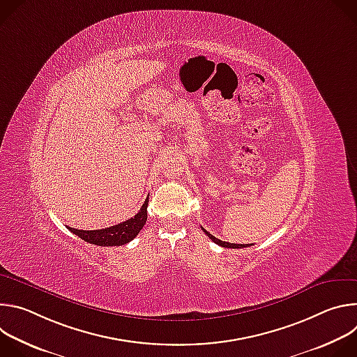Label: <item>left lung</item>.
Here are the masks:
<instances>
[{
    "instance_id": "left-lung-1",
    "label": "left lung",
    "mask_w": 357,
    "mask_h": 357,
    "mask_svg": "<svg viewBox=\"0 0 357 357\" xmlns=\"http://www.w3.org/2000/svg\"><path fill=\"white\" fill-rule=\"evenodd\" d=\"M203 231H205L206 234H208V237L212 240V241H215L216 244H219V245H222V247H226V248H241V247H248V245H252V244H234V243H227V241H222V240H219V238H216L215 236H212L209 231H206L205 229H203Z\"/></svg>"
}]
</instances>
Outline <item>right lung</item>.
<instances>
[{"label": "right lung", "instance_id": "add662e5", "mask_svg": "<svg viewBox=\"0 0 357 357\" xmlns=\"http://www.w3.org/2000/svg\"><path fill=\"white\" fill-rule=\"evenodd\" d=\"M149 196V195H148ZM146 208H148V197L142 203V206L137 215H134L131 219L100 230H77L69 227V230L79 236L82 240L96 244V245H124L134 240L139 230L144 227L146 222Z\"/></svg>", "mask_w": 357, "mask_h": 357}]
</instances>
